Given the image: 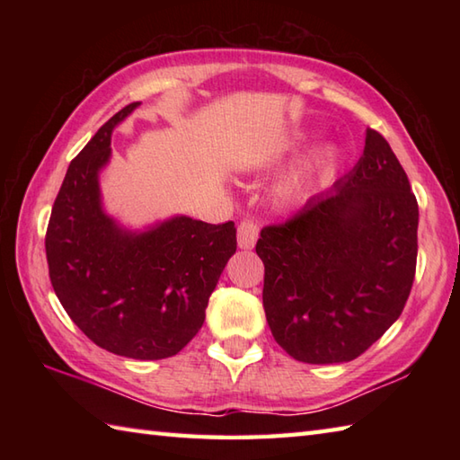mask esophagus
I'll use <instances>...</instances> for the list:
<instances>
[{
    "label": "esophagus",
    "instance_id": "34e87169",
    "mask_svg": "<svg viewBox=\"0 0 460 460\" xmlns=\"http://www.w3.org/2000/svg\"><path fill=\"white\" fill-rule=\"evenodd\" d=\"M239 247L241 249H252L259 239V225L252 217H243L239 223Z\"/></svg>",
    "mask_w": 460,
    "mask_h": 460
}]
</instances>
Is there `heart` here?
<instances>
[{
  "label": "heart",
  "mask_w": 460,
  "mask_h": 460,
  "mask_svg": "<svg viewBox=\"0 0 460 460\" xmlns=\"http://www.w3.org/2000/svg\"><path fill=\"white\" fill-rule=\"evenodd\" d=\"M334 162H336V150H334V148H324V150H320V152L316 154V158H314V162H312L310 170H308L306 173H296V175H292L290 180H287L285 183L280 185V190H279L280 198H282V199H290V198H295V195H296V193H300V191H302V188H305V185H306V181H308V175H310L312 172H324V170H330L332 165H334Z\"/></svg>",
  "instance_id": "1"
}]
</instances>
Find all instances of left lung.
I'll return each mask as SVG.
<instances>
[{"mask_svg": "<svg viewBox=\"0 0 460 460\" xmlns=\"http://www.w3.org/2000/svg\"><path fill=\"white\" fill-rule=\"evenodd\" d=\"M419 208L407 173L367 128L356 168L257 241L277 344L305 364L358 356L402 316L417 267Z\"/></svg>", "mask_w": 460, "mask_h": 460, "instance_id": "obj_1", "label": "left lung"}]
</instances>
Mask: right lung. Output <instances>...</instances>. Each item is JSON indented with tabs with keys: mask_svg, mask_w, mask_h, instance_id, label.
Instances as JSON below:
<instances>
[{
	"mask_svg": "<svg viewBox=\"0 0 460 460\" xmlns=\"http://www.w3.org/2000/svg\"><path fill=\"white\" fill-rule=\"evenodd\" d=\"M138 102L104 122L71 162L47 225L49 279L66 314L96 346L134 359L175 356L198 334L229 257L235 223L173 217L122 231L101 208L99 170L111 136Z\"/></svg>",
	"mask_w": 460,
	"mask_h": 460,
	"instance_id": "right-lung-1",
	"label": "right lung"
}]
</instances>
